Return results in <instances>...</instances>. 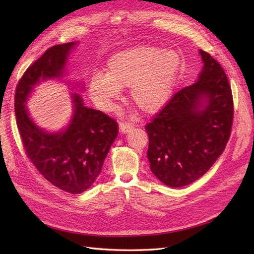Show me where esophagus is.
I'll return each mask as SVG.
<instances>
[{
  "label": "esophagus",
  "instance_id": "34e87169",
  "mask_svg": "<svg viewBox=\"0 0 254 254\" xmlns=\"http://www.w3.org/2000/svg\"><path fill=\"white\" fill-rule=\"evenodd\" d=\"M132 129V125H129L126 123H120V131L122 133H128Z\"/></svg>",
  "mask_w": 254,
  "mask_h": 254
}]
</instances>
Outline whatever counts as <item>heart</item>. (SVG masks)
Here are the masks:
<instances>
[{
  "instance_id": "1",
  "label": "heart",
  "mask_w": 254,
  "mask_h": 254,
  "mask_svg": "<svg viewBox=\"0 0 254 254\" xmlns=\"http://www.w3.org/2000/svg\"><path fill=\"white\" fill-rule=\"evenodd\" d=\"M181 57L175 49L137 45L111 56L107 73L95 72L89 78V94L96 106L111 111L129 87V97L142 112L156 113L174 92Z\"/></svg>"
}]
</instances>
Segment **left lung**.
<instances>
[{
    "mask_svg": "<svg viewBox=\"0 0 254 254\" xmlns=\"http://www.w3.org/2000/svg\"><path fill=\"white\" fill-rule=\"evenodd\" d=\"M202 69L147 124L151 171L170 188L196 181L223 153L232 129V89L221 64L199 49Z\"/></svg>",
    "mask_w": 254,
    "mask_h": 254,
    "instance_id": "1",
    "label": "left lung"
}]
</instances>
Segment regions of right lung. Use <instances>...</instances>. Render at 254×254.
<instances>
[{"mask_svg":"<svg viewBox=\"0 0 254 254\" xmlns=\"http://www.w3.org/2000/svg\"><path fill=\"white\" fill-rule=\"evenodd\" d=\"M76 45L71 42L47 49L24 72L15 95L17 126L28 157L47 181L71 194L82 193L97 180L119 133L117 123L101 111L85 107L82 96L72 92L69 123L58 131H48L36 125L26 104L38 85L65 80L67 61ZM75 87L84 89V85L70 89Z\"/></svg>","mask_w":254,"mask_h":254,"instance_id":"right-lung-1","label":"right lung"}]
</instances>
